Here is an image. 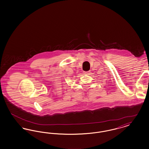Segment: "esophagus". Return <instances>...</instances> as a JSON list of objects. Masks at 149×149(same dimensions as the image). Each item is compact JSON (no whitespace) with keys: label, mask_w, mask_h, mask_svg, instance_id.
<instances>
[{"label":"esophagus","mask_w":149,"mask_h":149,"mask_svg":"<svg viewBox=\"0 0 149 149\" xmlns=\"http://www.w3.org/2000/svg\"><path fill=\"white\" fill-rule=\"evenodd\" d=\"M84 74H86V75H88V74H90V71H84Z\"/></svg>","instance_id":"obj_1"}]
</instances>
